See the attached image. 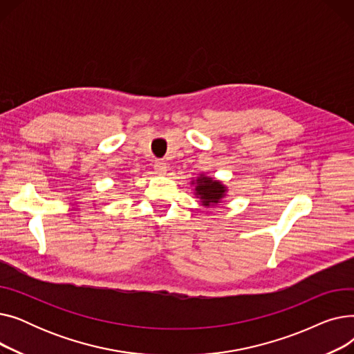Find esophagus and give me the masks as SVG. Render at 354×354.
<instances>
[{"label": "esophagus", "mask_w": 354, "mask_h": 354, "mask_svg": "<svg viewBox=\"0 0 354 354\" xmlns=\"http://www.w3.org/2000/svg\"><path fill=\"white\" fill-rule=\"evenodd\" d=\"M153 167H155L156 174H159V175H163V174H166V171H167V165H166L165 160H156L155 165H153Z\"/></svg>", "instance_id": "esophagus-1"}]
</instances>
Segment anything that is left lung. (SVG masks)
Listing matches in <instances>:
<instances>
[{
	"instance_id": "8db88e82",
	"label": "left lung",
	"mask_w": 354,
	"mask_h": 354,
	"mask_svg": "<svg viewBox=\"0 0 354 354\" xmlns=\"http://www.w3.org/2000/svg\"><path fill=\"white\" fill-rule=\"evenodd\" d=\"M196 194L201 196L203 205L209 207L211 203H218L219 199L224 196L225 189L222 185L212 178L201 176L196 179Z\"/></svg>"
}]
</instances>
